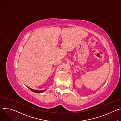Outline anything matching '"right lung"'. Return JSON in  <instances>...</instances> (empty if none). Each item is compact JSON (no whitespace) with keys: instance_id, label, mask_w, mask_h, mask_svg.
I'll return each mask as SVG.
<instances>
[{"instance_id":"add662e5","label":"right lung","mask_w":121,"mask_h":121,"mask_svg":"<svg viewBox=\"0 0 121 121\" xmlns=\"http://www.w3.org/2000/svg\"><path fill=\"white\" fill-rule=\"evenodd\" d=\"M31 91H33V92H35V93H42V92H43V91H45V90H43V91H36V90H33V89H31V88H29V87H28Z\"/></svg>"}]
</instances>
